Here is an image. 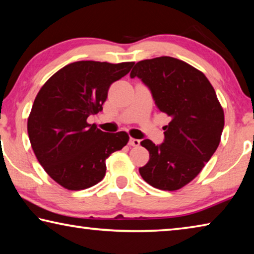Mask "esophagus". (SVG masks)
<instances>
[{
	"instance_id": "obj_1",
	"label": "esophagus",
	"mask_w": 254,
	"mask_h": 254,
	"mask_svg": "<svg viewBox=\"0 0 254 254\" xmlns=\"http://www.w3.org/2000/svg\"><path fill=\"white\" fill-rule=\"evenodd\" d=\"M140 142L141 141L139 139H133V137H131L130 141H128V144L132 145V147H139Z\"/></svg>"
}]
</instances>
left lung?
<instances>
[{
	"mask_svg": "<svg viewBox=\"0 0 254 254\" xmlns=\"http://www.w3.org/2000/svg\"><path fill=\"white\" fill-rule=\"evenodd\" d=\"M130 76L148 86L159 111L171 118L163 127V143L141 141L150 159L139 173L154 188L177 190L190 183L216 151L224 111L206 76L183 60L167 56L141 60Z\"/></svg>",
	"mask_w": 254,
	"mask_h": 254,
	"instance_id": "obj_1",
	"label": "left lung"
}]
</instances>
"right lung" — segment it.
I'll use <instances>...</instances> for the list:
<instances>
[{
    "instance_id": "1",
    "label": "right lung",
    "mask_w": 254,
    "mask_h": 254,
    "mask_svg": "<svg viewBox=\"0 0 254 254\" xmlns=\"http://www.w3.org/2000/svg\"><path fill=\"white\" fill-rule=\"evenodd\" d=\"M134 63H71L46 81L28 118V134L40 165L68 190H81L104 178L105 160L127 145V132L106 133L87 123L103 110L112 83Z\"/></svg>"
}]
</instances>
